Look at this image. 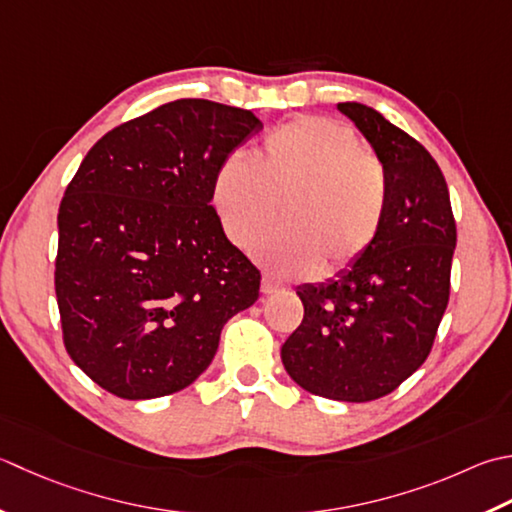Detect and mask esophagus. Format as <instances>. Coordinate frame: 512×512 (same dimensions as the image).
Returning a JSON list of instances; mask_svg holds the SVG:
<instances>
[{"label":"esophagus","instance_id":"34e87169","mask_svg":"<svg viewBox=\"0 0 512 512\" xmlns=\"http://www.w3.org/2000/svg\"><path fill=\"white\" fill-rule=\"evenodd\" d=\"M279 290H282V284L275 282L273 277L266 275V277L262 279V293H264V295H275V293H279Z\"/></svg>","mask_w":512,"mask_h":512}]
</instances>
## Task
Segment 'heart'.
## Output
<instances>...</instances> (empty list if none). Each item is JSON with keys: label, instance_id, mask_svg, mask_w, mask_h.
I'll return each mask as SVG.
<instances>
[{"label": "heart", "instance_id": "1", "mask_svg": "<svg viewBox=\"0 0 512 512\" xmlns=\"http://www.w3.org/2000/svg\"><path fill=\"white\" fill-rule=\"evenodd\" d=\"M277 202H286V226L259 239L257 262L279 277L333 275L364 259L382 235L390 184L353 130L297 117L264 139L255 162L233 153L210 179V204L239 248L273 224Z\"/></svg>", "mask_w": 512, "mask_h": 512}]
</instances>
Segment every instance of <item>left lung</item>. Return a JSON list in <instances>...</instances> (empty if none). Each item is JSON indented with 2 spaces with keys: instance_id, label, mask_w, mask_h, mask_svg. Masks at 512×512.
I'll use <instances>...</instances> for the list:
<instances>
[{
  "instance_id": "1",
  "label": "left lung",
  "mask_w": 512,
  "mask_h": 512,
  "mask_svg": "<svg viewBox=\"0 0 512 512\" xmlns=\"http://www.w3.org/2000/svg\"><path fill=\"white\" fill-rule=\"evenodd\" d=\"M384 164L390 202L370 253L297 295L304 319L282 346L286 373L337 402H373L426 362L448 306L457 226L433 155L375 108L337 104Z\"/></svg>"
}]
</instances>
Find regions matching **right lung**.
Segmentation results:
<instances>
[{
  "instance_id": "add662e5",
  "label": "right lung",
  "mask_w": 512,
  "mask_h": 512,
  "mask_svg": "<svg viewBox=\"0 0 512 512\" xmlns=\"http://www.w3.org/2000/svg\"><path fill=\"white\" fill-rule=\"evenodd\" d=\"M262 128L244 108L177 99L88 150L59 204L55 293L64 346L108 393L153 399L213 362L259 270L228 242L210 179Z\"/></svg>"
}]
</instances>
